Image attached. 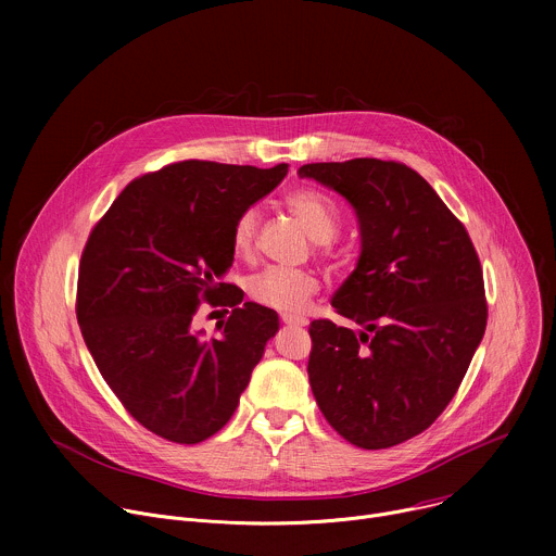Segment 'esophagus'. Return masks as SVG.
Wrapping results in <instances>:
<instances>
[{
    "instance_id": "1",
    "label": "esophagus",
    "mask_w": 556,
    "mask_h": 556,
    "mask_svg": "<svg viewBox=\"0 0 556 556\" xmlns=\"http://www.w3.org/2000/svg\"><path fill=\"white\" fill-rule=\"evenodd\" d=\"M281 324L294 326V328H303L305 319H299V316H292V314H281Z\"/></svg>"
}]
</instances>
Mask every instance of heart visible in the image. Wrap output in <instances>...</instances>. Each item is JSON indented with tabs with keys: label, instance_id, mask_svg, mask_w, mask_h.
<instances>
[{
	"label": "heart",
	"instance_id": "b5f03b06",
	"mask_svg": "<svg viewBox=\"0 0 556 556\" xmlns=\"http://www.w3.org/2000/svg\"><path fill=\"white\" fill-rule=\"evenodd\" d=\"M288 211L301 222L314 242L326 244L330 242L339 219L332 202L314 189H296L286 195ZM260 213L255 208L244 211L235 219L230 232V249L235 257L249 260L255 249V235H257ZM321 281L309 270H288V268H266L251 277L249 294L255 303L283 312V314H299L305 309L309 299L319 292Z\"/></svg>",
	"mask_w": 556,
	"mask_h": 556
}]
</instances>
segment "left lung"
I'll list each match as a JSON object with an SVG mask.
<instances>
[{
  "instance_id": "8db88e82",
  "label": "left lung",
  "mask_w": 556,
  "mask_h": 556,
  "mask_svg": "<svg viewBox=\"0 0 556 556\" xmlns=\"http://www.w3.org/2000/svg\"><path fill=\"white\" fill-rule=\"evenodd\" d=\"M343 195L361 255L332 305L358 326L309 324V387L361 448H389L446 409L486 330L480 257L431 185L401 163L354 157L299 169Z\"/></svg>"
}]
</instances>
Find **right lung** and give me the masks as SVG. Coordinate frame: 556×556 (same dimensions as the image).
<instances>
[{
	"instance_id": "add662e5",
	"label": "right lung",
	"mask_w": 556,
	"mask_h": 556,
	"mask_svg": "<svg viewBox=\"0 0 556 556\" xmlns=\"http://www.w3.org/2000/svg\"><path fill=\"white\" fill-rule=\"evenodd\" d=\"M286 174L288 165H167L129 182L92 228L76 319L101 376L151 433L178 444L217 433L277 334V312L242 303L224 277L235 219ZM202 300L233 307L215 340L192 328Z\"/></svg>"
}]
</instances>
